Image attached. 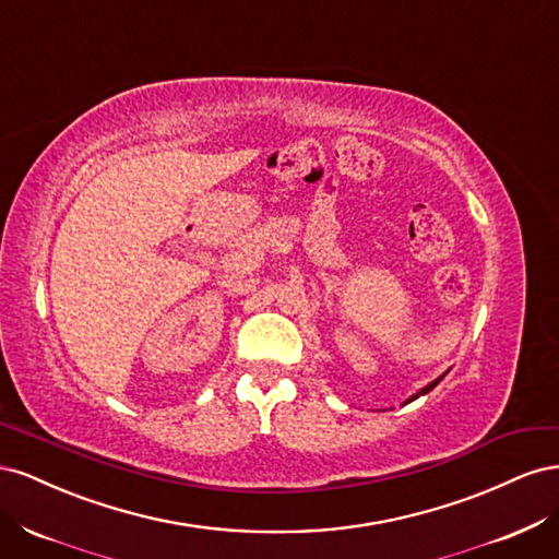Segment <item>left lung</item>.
<instances>
[{"label":"left lung","mask_w":559,"mask_h":559,"mask_svg":"<svg viewBox=\"0 0 559 559\" xmlns=\"http://www.w3.org/2000/svg\"><path fill=\"white\" fill-rule=\"evenodd\" d=\"M441 380H443V376H441V378H438V380H433V382H431V384H427V386H425V389H421V392H419V394H427V392H431V389H433V386H436V384H438V382H441ZM419 394H415V396H411V399H408V401H415V399H417V396H419Z\"/></svg>","instance_id":"8db88e82"}]
</instances>
